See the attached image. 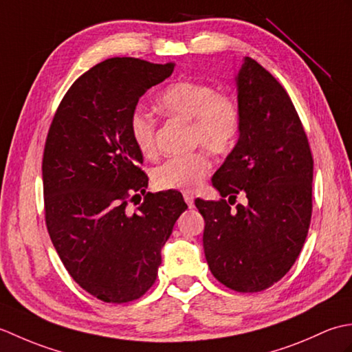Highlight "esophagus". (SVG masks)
<instances>
[{
  "label": "esophagus",
  "mask_w": 352,
  "mask_h": 352,
  "mask_svg": "<svg viewBox=\"0 0 352 352\" xmlns=\"http://www.w3.org/2000/svg\"><path fill=\"white\" fill-rule=\"evenodd\" d=\"M183 198H184V201H186V204H188L190 208L195 206V198H193V193H190V192H184L183 193Z\"/></svg>",
  "instance_id": "1"
}]
</instances>
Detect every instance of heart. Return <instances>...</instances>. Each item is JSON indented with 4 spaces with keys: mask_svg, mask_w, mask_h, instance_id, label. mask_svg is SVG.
I'll return each mask as SVG.
<instances>
[{
    "mask_svg": "<svg viewBox=\"0 0 352 352\" xmlns=\"http://www.w3.org/2000/svg\"><path fill=\"white\" fill-rule=\"evenodd\" d=\"M164 115L190 122L189 140L213 154H227L241 133V107L228 94H218L204 81H180L169 86L157 98ZM133 142L145 157L155 153V121L136 110L130 119ZM210 159L204 149L170 157L153 170V182L159 189L190 190L201 184L210 170Z\"/></svg>",
    "mask_w": 352,
    "mask_h": 352,
    "instance_id": "b5f03b06",
    "label": "heart"
}]
</instances>
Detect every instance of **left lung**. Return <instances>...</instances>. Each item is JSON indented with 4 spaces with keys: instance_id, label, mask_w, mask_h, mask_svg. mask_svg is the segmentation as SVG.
Masks as SVG:
<instances>
[{
    "instance_id": "left-lung-1",
    "label": "left lung",
    "mask_w": 352,
    "mask_h": 352,
    "mask_svg": "<svg viewBox=\"0 0 352 352\" xmlns=\"http://www.w3.org/2000/svg\"><path fill=\"white\" fill-rule=\"evenodd\" d=\"M236 86L241 133L212 178L222 199L195 206L214 278L248 294L271 287L300 256L311 219L313 157L287 92L263 66L245 57ZM237 192L249 203L233 211Z\"/></svg>"
}]
</instances>
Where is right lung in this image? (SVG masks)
<instances>
[{"instance_id": "add662e5", "label": "right lung", "mask_w": 352, "mask_h": 352, "mask_svg": "<svg viewBox=\"0 0 352 352\" xmlns=\"http://www.w3.org/2000/svg\"><path fill=\"white\" fill-rule=\"evenodd\" d=\"M175 63L107 58L66 92L52 119L42 160L45 221L76 283L104 302L138 300L153 286L162 248L188 204L180 192L146 193L144 157L130 119L139 98ZM142 192L134 214L128 201Z\"/></svg>"}]
</instances>
